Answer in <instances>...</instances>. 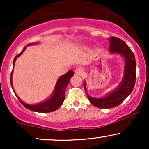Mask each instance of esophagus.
Listing matches in <instances>:
<instances>
[{"label": "esophagus", "mask_w": 149, "mask_h": 149, "mask_svg": "<svg viewBox=\"0 0 149 149\" xmlns=\"http://www.w3.org/2000/svg\"><path fill=\"white\" fill-rule=\"evenodd\" d=\"M75 73L77 75H79V76H82V75L84 73V70L82 67H80V66H78V67H77L76 69H75Z\"/></svg>", "instance_id": "34e87169"}]
</instances>
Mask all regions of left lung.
I'll use <instances>...</instances> for the list:
<instances>
[{"instance_id": "left-lung-1", "label": "left lung", "mask_w": 149, "mask_h": 149, "mask_svg": "<svg viewBox=\"0 0 149 149\" xmlns=\"http://www.w3.org/2000/svg\"><path fill=\"white\" fill-rule=\"evenodd\" d=\"M110 52L122 54L125 60V73L123 81L116 90L102 98H93L88 95L86 85L84 88L90 103L100 109H109L117 107L130 95L136 82V61L134 53L127 45L125 42L117 37L110 38Z\"/></svg>"}]
</instances>
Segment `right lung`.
I'll return each instance as SVG.
<instances>
[{"instance_id":"right-lung-1","label":"right lung","mask_w":149,"mask_h":149,"mask_svg":"<svg viewBox=\"0 0 149 149\" xmlns=\"http://www.w3.org/2000/svg\"><path fill=\"white\" fill-rule=\"evenodd\" d=\"M31 45V44H29L28 45ZM25 49L26 47H24L23 50L15 57L14 61H13V65H15V60H16V59H17V57H19L22 53H23L24 51L25 50ZM13 71L11 72V76H10V83H11L12 88H13V91L15 92V90L14 89H13V82H12ZM73 74H74V73H73V71L70 70V71H68L66 74L61 76L60 78L58 79L57 83H56L55 88H54V92H53V95H52V97L49 99H48L47 100H46L45 102H42V103L36 104V105H29V104H26L24 102L21 101V100H20L17 96V97L18 100H19V102H21L24 107L26 108V109H28L29 110L32 111L39 113H49L54 111L57 110V109L61 107V105L63 104V102H64V100L65 99V90H66V87H67V85L69 84L70 81V79H71V77L73 76ZM15 95H16V94H15Z\"/></svg>"}]
</instances>
